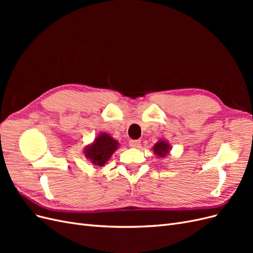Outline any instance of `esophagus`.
I'll list each match as a JSON object with an SVG mask.
<instances>
[{
    "label": "esophagus",
    "instance_id": "obj_1",
    "mask_svg": "<svg viewBox=\"0 0 253 253\" xmlns=\"http://www.w3.org/2000/svg\"><path fill=\"white\" fill-rule=\"evenodd\" d=\"M129 147L132 148H139L140 147V140H137V139H131L128 141Z\"/></svg>",
    "mask_w": 253,
    "mask_h": 253
}]
</instances>
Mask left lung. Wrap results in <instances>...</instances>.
<instances>
[{"instance_id": "left-lung-1", "label": "left lung", "mask_w": 253, "mask_h": 253, "mask_svg": "<svg viewBox=\"0 0 253 253\" xmlns=\"http://www.w3.org/2000/svg\"><path fill=\"white\" fill-rule=\"evenodd\" d=\"M154 152L156 153L158 156L163 157L167 154V153H169V144H168L164 140L159 141L154 145Z\"/></svg>"}]
</instances>
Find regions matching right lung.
I'll list each match as a JSON object with an SVG mask.
<instances>
[{
	"instance_id": "right-lung-1",
	"label": "right lung",
	"mask_w": 253,
	"mask_h": 253,
	"mask_svg": "<svg viewBox=\"0 0 253 253\" xmlns=\"http://www.w3.org/2000/svg\"><path fill=\"white\" fill-rule=\"evenodd\" d=\"M117 145L116 140H114L110 135L103 133L99 135L95 139V142L86 149L85 155L94 165L103 166L116 151Z\"/></svg>"
}]
</instances>
